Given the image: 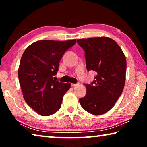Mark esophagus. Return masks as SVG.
Here are the masks:
<instances>
[{
  "mask_svg": "<svg viewBox=\"0 0 147 147\" xmlns=\"http://www.w3.org/2000/svg\"><path fill=\"white\" fill-rule=\"evenodd\" d=\"M79 84L78 83H76V84H71V86L73 87H75V86H78Z\"/></svg>",
  "mask_w": 147,
  "mask_h": 147,
  "instance_id": "obj_1",
  "label": "esophagus"
}]
</instances>
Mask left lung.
<instances>
[{"label": "left lung", "mask_w": 147, "mask_h": 147, "mask_svg": "<svg viewBox=\"0 0 147 147\" xmlns=\"http://www.w3.org/2000/svg\"><path fill=\"white\" fill-rule=\"evenodd\" d=\"M76 41L85 53L87 70L97 73L91 83L84 84L87 92L80 103L88 112L102 115L113 108L123 91L126 57L119 45L107 37Z\"/></svg>", "instance_id": "obj_1"}]
</instances>
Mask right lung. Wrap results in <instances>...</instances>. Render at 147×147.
<instances>
[{
	"mask_svg": "<svg viewBox=\"0 0 147 147\" xmlns=\"http://www.w3.org/2000/svg\"><path fill=\"white\" fill-rule=\"evenodd\" d=\"M75 43L76 39L41 40L28 46L22 55L18 75L23 97L39 115H51L61 108L71 84L54 80V76L63 54Z\"/></svg>",
	"mask_w": 147,
	"mask_h": 147,
	"instance_id": "add662e5",
	"label": "right lung"
}]
</instances>
